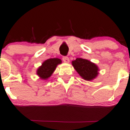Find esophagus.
Instances as JSON below:
<instances>
[{
    "label": "esophagus",
    "mask_w": 130,
    "mask_h": 130,
    "mask_svg": "<svg viewBox=\"0 0 130 130\" xmlns=\"http://www.w3.org/2000/svg\"><path fill=\"white\" fill-rule=\"evenodd\" d=\"M62 59H63V62H65V63H69L70 59L68 57H67V56H64V57H63V58H62Z\"/></svg>",
    "instance_id": "34e87169"
}]
</instances>
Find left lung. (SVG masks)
Returning <instances> with one entry per match:
<instances>
[{"label": "left lung", "instance_id": "obj_1", "mask_svg": "<svg viewBox=\"0 0 130 130\" xmlns=\"http://www.w3.org/2000/svg\"><path fill=\"white\" fill-rule=\"evenodd\" d=\"M72 65L79 74L85 80H93L99 74L98 67L87 59L77 58L72 61Z\"/></svg>", "mask_w": 130, "mask_h": 130}]
</instances>
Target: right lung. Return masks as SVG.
<instances>
[{"label": "right lung", "mask_w": 130, "mask_h": 130, "mask_svg": "<svg viewBox=\"0 0 130 130\" xmlns=\"http://www.w3.org/2000/svg\"><path fill=\"white\" fill-rule=\"evenodd\" d=\"M62 63V60L58 58H52L46 60L37 70V74L40 79L46 80L52 75L57 65Z\"/></svg>", "instance_id": "right-lung-1"}]
</instances>
